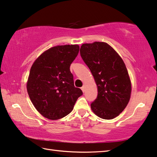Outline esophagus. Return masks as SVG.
I'll use <instances>...</instances> for the list:
<instances>
[{
	"instance_id": "1",
	"label": "esophagus",
	"mask_w": 157,
	"mask_h": 157,
	"mask_svg": "<svg viewBox=\"0 0 157 157\" xmlns=\"http://www.w3.org/2000/svg\"><path fill=\"white\" fill-rule=\"evenodd\" d=\"M81 89H82V91H83V93H84V91H85V87L84 86L81 87Z\"/></svg>"
}]
</instances>
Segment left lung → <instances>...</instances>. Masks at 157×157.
<instances>
[{"instance_id": "1", "label": "left lung", "mask_w": 157, "mask_h": 157, "mask_svg": "<svg viewBox=\"0 0 157 157\" xmlns=\"http://www.w3.org/2000/svg\"><path fill=\"white\" fill-rule=\"evenodd\" d=\"M80 55L98 86V97L91 104L92 111L102 119L116 118L128 104L132 91L123 60L105 42L82 44Z\"/></svg>"}]
</instances>
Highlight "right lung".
I'll use <instances>...</instances> for the list:
<instances>
[{
  "instance_id": "add662e5",
  "label": "right lung",
  "mask_w": 157,
  "mask_h": 157,
  "mask_svg": "<svg viewBox=\"0 0 157 157\" xmlns=\"http://www.w3.org/2000/svg\"><path fill=\"white\" fill-rule=\"evenodd\" d=\"M79 50L78 45L52 47L42 53L32 66L28 93L34 107L45 118L57 120L67 116L83 94L74 86L70 71Z\"/></svg>"
}]
</instances>
